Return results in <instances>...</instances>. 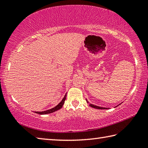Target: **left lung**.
Masks as SVG:
<instances>
[{"label":"left lung","instance_id":"obj_1","mask_svg":"<svg viewBox=\"0 0 148 148\" xmlns=\"http://www.w3.org/2000/svg\"><path fill=\"white\" fill-rule=\"evenodd\" d=\"M86 101H87V103H89V102L87 101V99H86ZM89 106H91V107H92V108H96V109H101V110L108 109L107 108H103V107H101V106H96V105H94V104H89Z\"/></svg>","mask_w":148,"mask_h":148}]
</instances>
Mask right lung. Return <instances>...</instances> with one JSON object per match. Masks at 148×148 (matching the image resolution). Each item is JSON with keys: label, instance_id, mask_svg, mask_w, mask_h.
Masks as SVG:
<instances>
[{"label": "right lung", "instance_id": "right-lung-1", "mask_svg": "<svg viewBox=\"0 0 148 148\" xmlns=\"http://www.w3.org/2000/svg\"><path fill=\"white\" fill-rule=\"evenodd\" d=\"M66 95H64V98L62 99V100L61 101V102H60V103L58 105H57L56 107L53 108H51L50 110H46V111H44V112H35V113H36L38 114H41V115L53 113V112H56V111H57V110H58L61 108L62 106H63L64 103V101H65V99H66Z\"/></svg>", "mask_w": 148, "mask_h": 148}]
</instances>
